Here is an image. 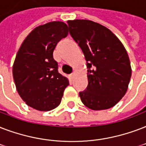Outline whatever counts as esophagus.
Here are the masks:
<instances>
[{
	"label": "esophagus",
	"instance_id": "1",
	"mask_svg": "<svg viewBox=\"0 0 146 146\" xmlns=\"http://www.w3.org/2000/svg\"><path fill=\"white\" fill-rule=\"evenodd\" d=\"M70 76H71V78H74V73H72Z\"/></svg>",
	"mask_w": 146,
	"mask_h": 146
}]
</instances>
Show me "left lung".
<instances>
[{
	"label": "left lung",
	"instance_id": "obj_1",
	"mask_svg": "<svg viewBox=\"0 0 146 146\" xmlns=\"http://www.w3.org/2000/svg\"><path fill=\"white\" fill-rule=\"evenodd\" d=\"M69 33L83 52L88 85L79 96L94 110L109 109L125 95L132 70L128 54L107 27L88 20L68 21Z\"/></svg>",
	"mask_w": 146,
	"mask_h": 146
}]
</instances>
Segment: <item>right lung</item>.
<instances>
[{"label": "right lung", "mask_w": 146, "mask_h": 146, "mask_svg": "<svg viewBox=\"0 0 146 146\" xmlns=\"http://www.w3.org/2000/svg\"><path fill=\"white\" fill-rule=\"evenodd\" d=\"M65 23L53 21L35 28L23 42L13 66L18 94L30 107L48 111L60 104L69 83L58 71L55 46L67 36Z\"/></svg>", "instance_id": "right-lung-1"}]
</instances>
